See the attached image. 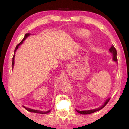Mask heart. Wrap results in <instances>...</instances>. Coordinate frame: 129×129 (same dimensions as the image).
<instances>
[{"instance_id": "obj_1", "label": "heart", "mask_w": 129, "mask_h": 129, "mask_svg": "<svg viewBox=\"0 0 129 129\" xmlns=\"http://www.w3.org/2000/svg\"><path fill=\"white\" fill-rule=\"evenodd\" d=\"M75 34L76 36H77L78 38H88L90 35V33L88 30L85 29H80L76 30Z\"/></svg>"}]
</instances>
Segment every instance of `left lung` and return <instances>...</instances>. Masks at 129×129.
Instances as JSON below:
<instances>
[{
    "label": "left lung",
    "mask_w": 129,
    "mask_h": 129,
    "mask_svg": "<svg viewBox=\"0 0 129 129\" xmlns=\"http://www.w3.org/2000/svg\"><path fill=\"white\" fill-rule=\"evenodd\" d=\"M109 52H110V53H111L112 54L113 60L117 64V53L116 49H115V48H114V47L113 46V45H112V47H111L109 49ZM109 100H110V98H108V99H106L105 101V102H104V104H102L101 106H100V107H99V108H97L96 109H90V110H81V111L76 109V110L77 111V112H78V113H80V114H91V113H94L95 112H97V111L101 110V109H102V108H104V107L106 105L108 104V102H109Z\"/></svg>",
    "instance_id": "8db88e82"
}]
</instances>
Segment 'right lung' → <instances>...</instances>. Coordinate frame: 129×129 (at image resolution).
<instances>
[{
    "label": "right lung",
    "instance_id": "right-lung-1",
    "mask_svg": "<svg viewBox=\"0 0 129 129\" xmlns=\"http://www.w3.org/2000/svg\"><path fill=\"white\" fill-rule=\"evenodd\" d=\"M30 34H26L25 35L24 37V38L22 40H21V42L19 44L17 45V46L16 47V48L15 49V51H14V56H13V58H12V69L14 68V64H15V53H16V52L17 51V49H18L19 47L23 43V41H24L26 39H27L28 36H29L30 35ZM24 108L26 110H28V112H32V113H39V114H47V113H49L51 112V110H49L48 111H46V112H42V111H40L39 110H35V109H31V108H27V107L22 105Z\"/></svg>",
    "mask_w": 129,
    "mask_h": 129
}]
</instances>
